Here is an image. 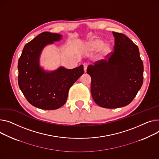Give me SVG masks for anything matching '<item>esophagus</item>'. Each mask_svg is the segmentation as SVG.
Wrapping results in <instances>:
<instances>
[{"label":"esophagus","instance_id":"1","mask_svg":"<svg viewBox=\"0 0 159 159\" xmlns=\"http://www.w3.org/2000/svg\"><path fill=\"white\" fill-rule=\"evenodd\" d=\"M87 68H88V65L87 64H84V72H86L87 71Z\"/></svg>","mask_w":159,"mask_h":159}]
</instances>
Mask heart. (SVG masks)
<instances>
[{
	"label": "heart",
	"mask_w": 159,
	"mask_h": 159,
	"mask_svg": "<svg viewBox=\"0 0 159 159\" xmlns=\"http://www.w3.org/2000/svg\"><path fill=\"white\" fill-rule=\"evenodd\" d=\"M82 48L87 52H94L98 50V56L100 58L108 57L112 52L111 46L109 43H103V41L98 38H93L86 43H84Z\"/></svg>",
	"instance_id": "1"
}]
</instances>
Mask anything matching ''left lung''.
<instances>
[{
    "label": "left lung",
    "instance_id": "8db88e82",
    "mask_svg": "<svg viewBox=\"0 0 159 159\" xmlns=\"http://www.w3.org/2000/svg\"><path fill=\"white\" fill-rule=\"evenodd\" d=\"M114 52L107 61L89 65L92 97L98 105L107 109L129 105L143 82V63L138 47L127 36L112 32Z\"/></svg>",
    "mask_w": 159,
    "mask_h": 159
}]
</instances>
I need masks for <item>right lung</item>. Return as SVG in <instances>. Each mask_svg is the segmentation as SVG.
Masks as SVG:
<instances>
[{"label": "right lung", "mask_w": 159, "mask_h": 159, "mask_svg": "<svg viewBox=\"0 0 159 159\" xmlns=\"http://www.w3.org/2000/svg\"><path fill=\"white\" fill-rule=\"evenodd\" d=\"M60 34L43 32L27 43L18 60V85L27 101L44 110H55L64 105L70 88L84 73L83 65L73 69L60 66L53 71L40 65L44 48L59 41Z\"/></svg>", "instance_id": "1"}]
</instances>
